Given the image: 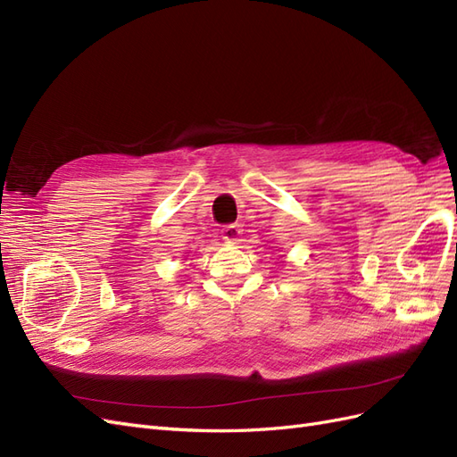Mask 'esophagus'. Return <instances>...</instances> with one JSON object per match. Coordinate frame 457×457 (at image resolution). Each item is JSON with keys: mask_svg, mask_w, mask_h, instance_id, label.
Returning a JSON list of instances; mask_svg holds the SVG:
<instances>
[{"mask_svg": "<svg viewBox=\"0 0 457 457\" xmlns=\"http://www.w3.org/2000/svg\"><path fill=\"white\" fill-rule=\"evenodd\" d=\"M239 235H241V226L239 224H229L222 229V239L226 243H235L239 239Z\"/></svg>", "mask_w": 457, "mask_h": 457, "instance_id": "esophagus-1", "label": "esophagus"}]
</instances>
